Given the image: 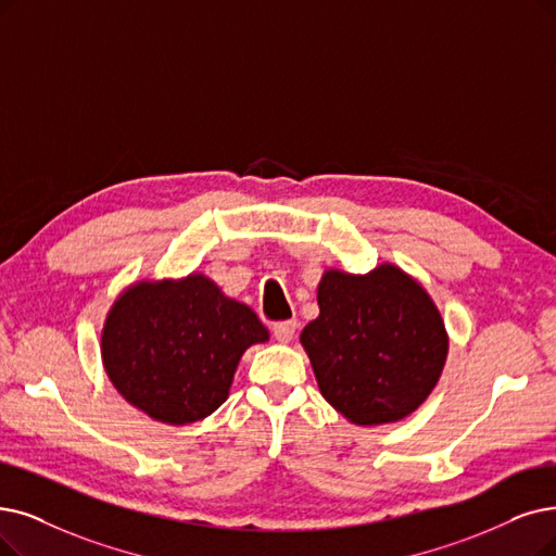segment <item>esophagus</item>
<instances>
[{"label":"esophagus","instance_id":"1","mask_svg":"<svg viewBox=\"0 0 556 556\" xmlns=\"http://www.w3.org/2000/svg\"><path fill=\"white\" fill-rule=\"evenodd\" d=\"M271 330H274V338L276 340H280V342H290L294 336H296V321H276L274 326H271Z\"/></svg>","mask_w":556,"mask_h":556}]
</instances>
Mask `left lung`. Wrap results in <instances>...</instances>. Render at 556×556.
Returning <instances> with one entry per match:
<instances>
[{"instance_id": "left-lung-1", "label": "left lung", "mask_w": 556, "mask_h": 556, "mask_svg": "<svg viewBox=\"0 0 556 556\" xmlns=\"http://www.w3.org/2000/svg\"><path fill=\"white\" fill-rule=\"evenodd\" d=\"M319 317L301 332L326 402L353 425L410 415L435 388L447 332L421 287L392 264L367 276L326 271Z\"/></svg>"}]
</instances>
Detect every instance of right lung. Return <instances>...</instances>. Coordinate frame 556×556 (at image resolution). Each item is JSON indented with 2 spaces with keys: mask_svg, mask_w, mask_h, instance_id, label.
<instances>
[{
  "mask_svg": "<svg viewBox=\"0 0 556 556\" xmlns=\"http://www.w3.org/2000/svg\"><path fill=\"white\" fill-rule=\"evenodd\" d=\"M269 340L249 305L205 276L141 282L111 307L102 361L111 383L150 417L189 425L228 399L241 353Z\"/></svg>",
  "mask_w": 556,
  "mask_h": 556,
  "instance_id": "add662e5",
  "label": "right lung"
}]
</instances>
